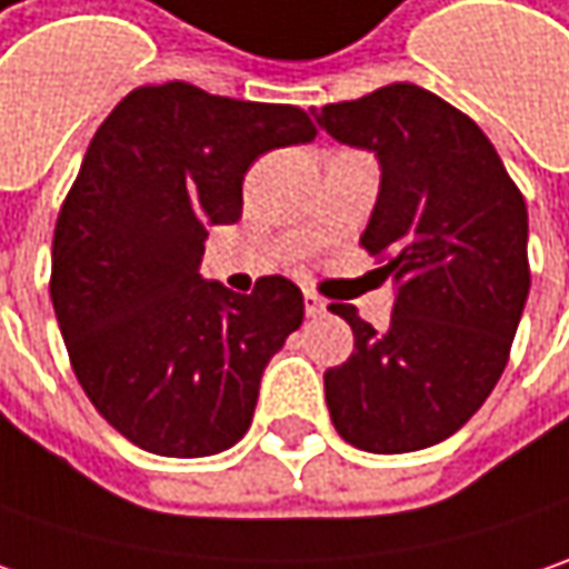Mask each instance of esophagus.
I'll list each match as a JSON object with an SVG mask.
<instances>
[{
  "label": "esophagus",
  "instance_id": "34e87169",
  "mask_svg": "<svg viewBox=\"0 0 569 569\" xmlns=\"http://www.w3.org/2000/svg\"><path fill=\"white\" fill-rule=\"evenodd\" d=\"M302 299H306V315H309V318H318V315H325V311H328L325 299H321V296H315V292H306Z\"/></svg>",
  "mask_w": 569,
  "mask_h": 569
}]
</instances>
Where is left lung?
Instances as JSON below:
<instances>
[{"label": "left lung", "instance_id": "left-lung-1", "mask_svg": "<svg viewBox=\"0 0 569 569\" xmlns=\"http://www.w3.org/2000/svg\"><path fill=\"white\" fill-rule=\"evenodd\" d=\"M318 123L379 156L359 244L398 280L388 331L331 306L353 328L350 359L325 372L331 423L362 452H417L461 430L507 369L531 283L526 197L481 127L427 88L325 104Z\"/></svg>", "mask_w": 569, "mask_h": 569}]
</instances>
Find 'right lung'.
I'll return each instance as SVG.
<instances>
[{"label":"right lung","instance_id":"add662e5","mask_svg":"<svg viewBox=\"0 0 569 569\" xmlns=\"http://www.w3.org/2000/svg\"><path fill=\"white\" fill-rule=\"evenodd\" d=\"M315 137L302 108L168 82L133 88L88 142L53 229L50 299L88 401L139 449L216 456L251 427L302 292L260 277L238 296L197 267L207 229L241 219L248 168Z\"/></svg>","mask_w":569,"mask_h":569}]
</instances>
